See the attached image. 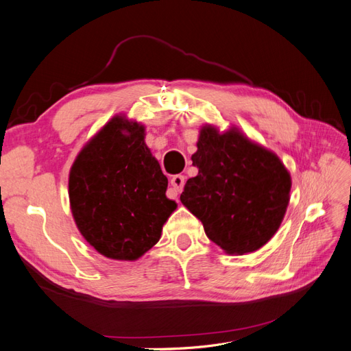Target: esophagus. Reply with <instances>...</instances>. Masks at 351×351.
Masks as SVG:
<instances>
[{"mask_svg":"<svg viewBox=\"0 0 351 351\" xmlns=\"http://www.w3.org/2000/svg\"><path fill=\"white\" fill-rule=\"evenodd\" d=\"M171 190L173 192L177 195V193H180L183 190V186H184V176H182V174H177V176H173V178H171Z\"/></svg>","mask_w":351,"mask_h":351,"instance_id":"esophagus-1","label":"esophagus"}]
</instances>
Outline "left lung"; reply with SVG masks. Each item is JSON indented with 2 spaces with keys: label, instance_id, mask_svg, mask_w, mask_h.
I'll list each match as a JSON object with an SVG mask.
<instances>
[{
  "label": "left lung",
  "instance_id": "left-lung-1",
  "mask_svg": "<svg viewBox=\"0 0 351 351\" xmlns=\"http://www.w3.org/2000/svg\"><path fill=\"white\" fill-rule=\"evenodd\" d=\"M196 177L182 204L202 221L209 240L228 254L261 249L280 228L290 202L291 177L280 158L236 127L200 129L192 155Z\"/></svg>",
  "mask_w": 351,
  "mask_h": 351
}]
</instances>
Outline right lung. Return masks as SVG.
Masks as SVG:
<instances>
[{
	"instance_id": "obj_1",
	"label": "right lung",
	"mask_w": 351,
	"mask_h": 351,
	"mask_svg": "<svg viewBox=\"0 0 351 351\" xmlns=\"http://www.w3.org/2000/svg\"><path fill=\"white\" fill-rule=\"evenodd\" d=\"M145 143V125L115 115L83 146L69 176L74 222L104 256L136 261L161 239L177 208Z\"/></svg>"
}]
</instances>
